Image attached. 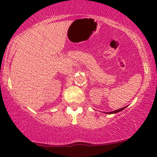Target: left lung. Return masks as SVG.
Here are the masks:
<instances>
[{
  "instance_id": "obj_1",
  "label": "left lung",
  "mask_w": 157,
  "mask_h": 157,
  "mask_svg": "<svg viewBox=\"0 0 157 157\" xmlns=\"http://www.w3.org/2000/svg\"><path fill=\"white\" fill-rule=\"evenodd\" d=\"M126 107H127V106L123 107V108L119 109H117V110H115V111H111V112H106V113H108V114H112V113H118V112H119V111L124 110V109H125V108H126Z\"/></svg>"
}]
</instances>
